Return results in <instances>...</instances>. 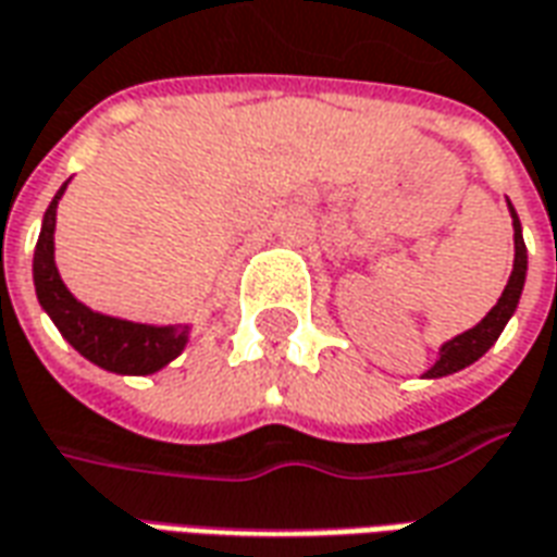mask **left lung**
Returning <instances> with one entry per match:
<instances>
[{
  "label": "left lung",
  "mask_w": 557,
  "mask_h": 557,
  "mask_svg": "<svg viewBox=\"0 0 557 557\" xmlns=\"http://www.w3.org/2000/svg\"><path fill=\"white\" fill-rule=\"evenodd\" d=\"M509 216H512L516 259H512V274H509L507 286H504L497 305L485 313L482 322H476L473 329H468L465 334H458V337H453V341H446V344L441 346V359L434 361L425 371L428 380H437V376H446V373L461 371V368H468V364H473L476 359H482V356L495 346V341L500 337V332H504V325L509 322V317L516 313V307H519V298H522L524 289V274H528V247H524L519 213H516L512 205H509Z\"/></svg>",
  "instance_id": "8db88e82"
}]
</instances>
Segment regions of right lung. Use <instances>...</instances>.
<instances>
[{
  "mask_svg": "<svg viewBox=\"0 0 557 557\" xmlns=\"http://www.w3.org/2000/svg\"><path fill=\"white\" fill-rule=\"evenodd\" d=\"M69 181L60 186V193L45 211L41 220V235L35 244L33 280L38 305L53 319L60 334L75 346L77 352L99 364L104 371L144 373L162 371L171 359L184 352L189 341V325H144V322H129V319L104 317L81 305L72 292L65 289L57 262H53V228H57V205L65 193Z\"/></svg>",
  "mask_w": 557,
  "mask_h": 557,
  "instance_id": "right-lung-1",
  "label": "right lung"
}]
</instances>
